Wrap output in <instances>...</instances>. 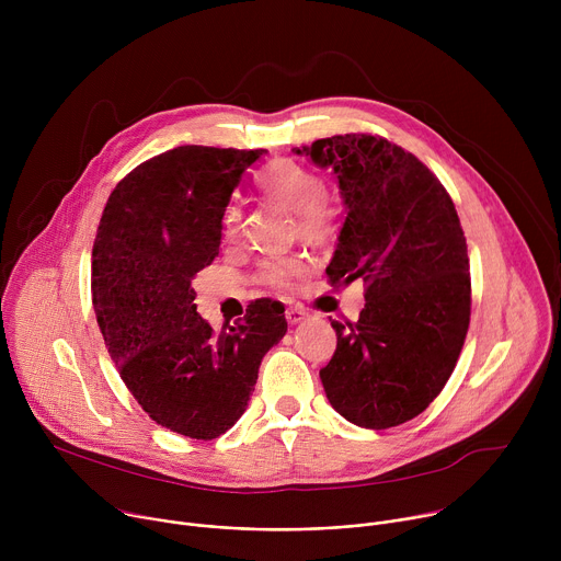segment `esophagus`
Returning a JSON list of instances; mask_svg holds the SVG:
<instances>
[{"label":"esophagus","mask_w":561,"mask_h":561,"mask_svg":"<svg viewBox=\"0 0 561 561\" xmlns=\"http://www.w3.org/2000/svg\"><path fill=\"white\" fill-rule=\"evenodd\" d=\"M306 317H308V314H306L301 308H286V322H288L290 327H295V324H301Z\"/></svg>","instance_id":"esophagus-1"}]
</instances>
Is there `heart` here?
I'll return each instance as SVG.
<instances>
[{"mask_svg": "<svg viewBox=\"0 0 561 561\" xmlns=\"http://www.w3.org/2000/svg\"><path fill=\"white\" fill-rule=\"evenodd\" d=\"M257 188L264 199L295 213L297 232L310 244H329L342 228V204L335 195L327 193L324 180L314 171L299 167L297 162H275L260 180ZM242 230V208L228 206L221 217L224 242H232ZM306 271V264L297 257H277L262 264L260 279L275 288H286Z\"/></svg>", "mask_w": 561, "mask_h": 561, "instance_id": "1", "label": "heart"}]
</instances>
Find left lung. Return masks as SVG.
I'll list each match as a JSON object with an SVG mask.
<instances>
[{"label": "left lung", "mask_w": 561, "mask_h": 561, "mask_svg": "<svg viewBox=\"0 0 561 561\" xmlns=\"http://www.w3.org/2000/svg\"><path fill=\"white\" fill-rule=\"evenodd\" d=\"M295 152L333 169L346 204L331 284H366L357 322H331L337 348L319 377L355 426H399L442 392L468 333V251L455 204L413 152L383 137L335 135Z\"/></svg>", "instance_id": "obj_1"}]
</instances>
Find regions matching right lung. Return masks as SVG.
Wrapping results in <instances>:
<instances>
[{
  "instance_id": "obj_1",
  "label": "right lung",
  "mask_w": 561,
  "mask_h": 561,
  "mask_svg": "<svg viewBox=\"0 0 561 561\" xmlns=\"http://www.w3.org/2000/svg\"><path fill=\"white\" fill-rule=\"evenodd\" d=\"M264 150L178 146L111 193L93 244L91 290L111 359L152 422L215 439L244 415L262 357L286 335L284 308L249 304L215 333L191 279L219 255L221 217Z\"/></svg>"
}]
</instances>
